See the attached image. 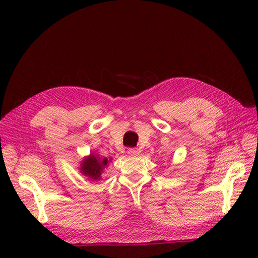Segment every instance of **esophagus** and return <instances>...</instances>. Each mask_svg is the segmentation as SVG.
I'll list each match as a JSON object with an SVG mask.
<instances>
[{
	"label": "esophagus",
	"mask_w": 258,
	"mask_h": 258,
	"mask_svg": "<svg viewBox=\"0 0 258 258\" xmlns=\"http://www.w3.org/2000/svg\"><path fill=\"white\" fill-rule=\"evenodd\" d=\"M127 153L130 156H137L139 154V150H138V148H135V147H130V148H128Z\"/></svg>",
	"instance_id": "1"
}]
</instances>
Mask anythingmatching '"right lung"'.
<instances>
[{
	"label": "right lung",
	"mask_w": 258,
	"mask_h": 258,
	"mask_svg": "<svg viewBox=\"0 0 258 258\" xmlns=\"http://www.w3.org/2000/svg\"><path fill=\"white\" fill-rule=\"evenodd\" d=\"M107 161L106 158L101 160L96 155H90L82 163V172L86 176L97 181V179H100L101 171L107 165Z\"/></svg>",
	"instance_id": "right-lung-1"
}]
</instances>
